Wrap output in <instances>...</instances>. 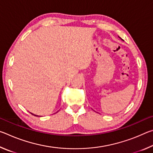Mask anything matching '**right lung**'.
<instances>
[{
  "label": "right lung",
  "mask_w": 153,
  "mask_h": 153,
  "mask_svg": "<svg viewBox=\"0 0 153 153\" xmlns=\"http://www.w3.org/2000/svg\"><path fill=\"white\" fill-rule=\"evenodd\" d=\"M35 115V116H36V115Z\"/></svg>",
  "instance_id": "1"
}]
</instances>
